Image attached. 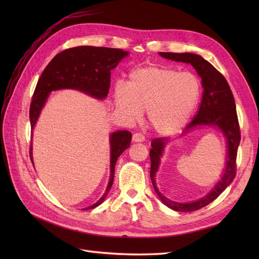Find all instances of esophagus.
<instances>
[{
	"label": "esophagus",
	"mask_w": 259,
	"mask_h": 259,
	"mask_svg": "<svg viewBox=\"0 0 259 259\" xmlns=\"http://www.w3.org/2000/svg\"><path fill=\"white\" fill-rule=\"evenodd\" d=\"M132 139L134 143H143L145 142V136L143 134H140V133H136V134L133 135Z\"/></svg>",
	"instance_id": "obj_1"
}]
</instances>
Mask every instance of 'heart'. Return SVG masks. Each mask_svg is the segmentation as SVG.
Masks as SVG:
<instances>
[{
  "label": "heart",
  "instance_id": "1",
  "mask_svg": "<svg viewBox=\"0 0 259 259\" xmlns=\"http://www.w3.org/2000/svg\"><path fill=\"white\" fill-rule=\"evenodd\" d=\"M202 94L199 77L167 66L134 69L126 86L114 90L115 107L128 121L139 120L143 110L155 133L163 136L182 131L197 108Z\"/></svg>",
  "mask_w": 259,
  "mask_h": 259
}]
</instances>
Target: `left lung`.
<instances>
[{
	"mask_svg": "<svg viewBox=\"0 0 259 259\" xmlns=\"http://www.w3.org/2000/svg\"><path fill=\"white\" fill-rule=\"evenodd\" d=\"M159 55L165 59L191 65L202 80L201 84L203 88V96L199 111L197 115L193 117V120L187 125L183 134H187L188 132L199 126H210L221 132L227 142L226 166L218 183L203 198L189 203H180L167 199L165 195H163L159 191L158 187H156L155 174L159 169L164 148L167 144V139L155 138L152 140V148L149 154H150L151 160L150 177L155 193L158 194L163 204L176 211L198 210L217 199L236 177L237 152L241 140L236 103H234L230 86L228 82L226 81L224 75L217 71L207 60L200 56V55L192 53L162 52H160Z\"/></svg>",
	"mask_w": 259,
	"mask_h": 259,
	"instance_id": "1",
	"label": "left lung"
}]
</instances>
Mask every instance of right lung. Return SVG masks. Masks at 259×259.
I'll list each match as a JSON object with an SVG mask.
<instances>
[{
    "label": "right lung",
    "mask_w": 259,
    "mask_h": 259,
    "mask_svg": "<svg viewBox=\"0 0 259 259\" xmlns=\"http://www.w3.org/2000/svg\"><path fill=\"white\" fill-rule=\"evenodd\" d=\"M128 56V52L120 49L77 46L57 54L44 69L37 81L30 105L31 131H33L46 100L53 91L76 90L86 95L103 100L110 89L111 70ZM110 178L105 193L96 203L84 209L95 208L107 198L114 178L117 158L130 147L132 134L128 131H116L110 135ZM30 158L33 164L32 144Z\"/></svg>",
    "instance_id": "add662e5"
}]
</instances>
